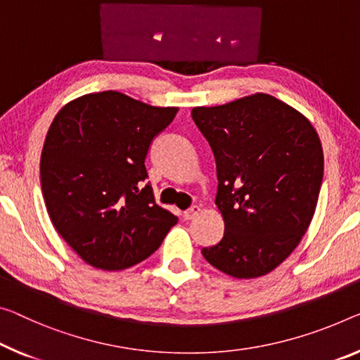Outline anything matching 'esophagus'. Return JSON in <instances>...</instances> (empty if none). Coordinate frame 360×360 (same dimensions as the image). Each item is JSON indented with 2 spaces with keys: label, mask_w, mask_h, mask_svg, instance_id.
I'll use <instances>...</instances> for the list:
<instances>
[{
  "label": "esophagus",
  "mask_w": 360,
  "mask_h": 360,
  "mask_svg": "<svg viewBox=\"0 0 360 360\" xmlns=\"http://www.w3.org/2000/svg\"><path fill=\"white\" fill-rule=\"evenodd\" d=\"M199 214H201V207H199V206H191L190 209H188V211L184 212V217L186 220H193V219H196Z\"/></svg>",
  "instance_id": "esophagus-1"
}]
</instances>
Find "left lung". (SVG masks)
Here are the masks:
<instances>
[{"mask_svg":"<svg viewBox=\"0 0 360 360\" xmlns=\"http://www.w3.org/2000/svg\"><path fill=\"white\" fill-rule=\"evenodd\" d=\"M212 148L219 245L201 251L233 278H257L285 261L314 217L323 179V149L306 115L265 93L222 106L193 108Z\"/></svg>","mask_w":360,"mask_h":360,"instance_id":"left-lung-1","label":"left lung"}]
</instances>
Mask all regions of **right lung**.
I'll return each instance as SVG.
<instances>
[{"mask_svg": "<svg viewBox=\"0 0 360 360\" xmlns=\"http://www.w3.org/2000/svg\"><path fill=\"white\" fill-rule=\"evenodd\" d=\"M176 112L109 90L72 99L49 125L43 198L54 229L91 267L145 261L179 220L143 186L149 145Z\"/></svg>", "mask_w": 360, "mask_h": 360, "instance_id": "obj_1", "label": "right lung"}]
</instances>
